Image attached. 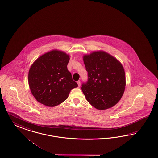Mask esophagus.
I'll return each instance as SVG.
<instances>
[{"label":"esophagus","mask_w":158,"mask_h":158,"mask_svg":"<svg viewBox=\"0 0 158 158\" xmlns=\"http://www.w3.org/2000/svg\"><path fill=\"white\" fill-rule=\"evenodd\" d=\"M77 82V84H78V87H80V85H81V82L80 80H78V81Z\"/></svg>","instance_id":"1"}]
</instances>
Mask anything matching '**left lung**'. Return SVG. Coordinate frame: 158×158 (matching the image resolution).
Here are the masks:
<instances>
[{"label":"left lung","instance_id":"obj_1","mask_svg":"<svg viewBox=\"0 0 158 158\" xmlns=\"http://www.w3.org/2000/svg\"><path fill=\"white\" fill-rule=\"evenodd\" d=\"M88 81L82 84L87 101L98 110L114 106L125 90V71L116 58L105 51L83 56Z\"/></svg>","mask_w":158,"mask_h":158}]
</instances>
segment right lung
Instances as JSON below:
<instances>
[{
    "mask_svg": "<svg viewBox=\"0 0 158 158\" xmlns=\"http://www.w3.org/2000/svg\"><path fill=\"white\" fill-rule=\"evenodd\" d=\"M70 56L57 49L39 57L28 72V84L36 100L49 107L64 102L71 89L78 87L67 70Z\"/></svg>",
    "mask_w": 158,
    "mask_h": 158,
    "instance_id": "obj_1",
    "label": "right lung"
}]
</instances>
